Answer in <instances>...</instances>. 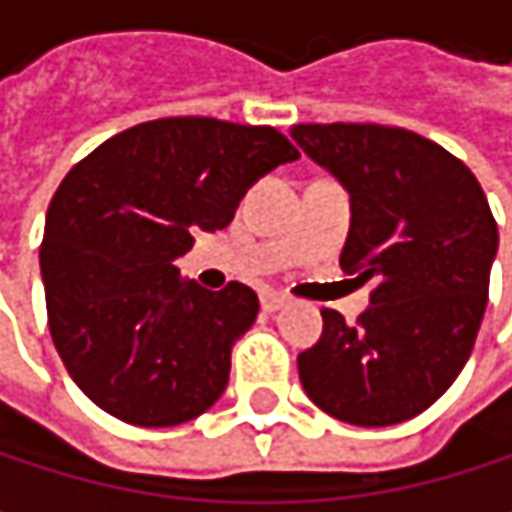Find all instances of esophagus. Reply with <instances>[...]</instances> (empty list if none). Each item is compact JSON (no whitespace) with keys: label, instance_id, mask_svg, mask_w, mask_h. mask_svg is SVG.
I'll list each match as a JSON object with an SVG mask.
<instances>
[{"label":"esophagus","instance_id":"obj_1","mask_svg":"<svg viewBox=\"0 0 512 512\" xmlns=\"http://www.w3.org/2000/svg\"><path fill=\"white\" fill-rule=\"evenodd\" d=\"M260 305H263V311H278V308L287 305V296L284 293H275V290H263L260 293Z\"/></svg>","mask_w":512,"mask_h":512}]
</instances>
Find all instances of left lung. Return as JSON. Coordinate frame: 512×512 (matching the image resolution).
<instances>
[{
  "label": "left lung",
  "instance_id": "left-lung-1",
  "mask_svg": "<svg viewBox=\"0 0 512 512\" xmlns=\"http://www.w3.org/2000/svg\"><path fill=\"white\" fill-rule=\"evenodd\" d=\"M290 136L350 192L341 266L373 281L353 326L323 308L320 341L299 353L302 388L356 427L409 421L471 356L498 252L489 201L462 159L403 127L296 124Z\"/></svg>",
  "mask_w": 512,
  "mask_h": 512
}]
</instances>
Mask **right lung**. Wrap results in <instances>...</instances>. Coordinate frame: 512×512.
Wrapping results in <instances>:
<instances>
[{
  "mask_svg": "<svg viewBox=\"0 0 512 512\" xmlns=\"http://www.w3.org/2000/svg\"><path fill=\"white\" fill-rule=\"evenodd\" d=\"M293 159L272 127L189 115L130 127L67 171L41 243L47 317L67 373L103 412L174 427L222 397L257 293L240 281L204 290L174 260Z\"/></svg>",
  "mask_w": 512,
  "mask_h": 512,
  "instance_id": "add662e5",
  "label": "right lung"
}]
</instances>
